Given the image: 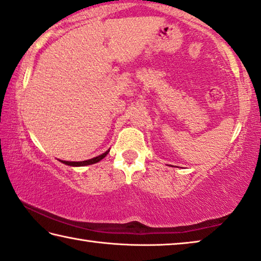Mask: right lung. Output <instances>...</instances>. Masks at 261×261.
<instances>
[{
  "instance_id": "add662e5",
  "label": "right lung",
  "mask_w": 261,
  "mask_h": 261,
  "mask_svg": "<svg viewBox=\"0 0 261 261\" xmlns=\"http://www.w3.org/2000/svg\"><path fill=\"white\" fill-rule=\"evenodd\" d=\"M108 152L109 151H107L105 153H102L101 155L95 156V158H93V159H88L85 161H65V160H60V161L65 165H68V166H87V165H93V164L98 163V161L102 160L107 154H108Z\"/></svg>"
}]
</instances>
